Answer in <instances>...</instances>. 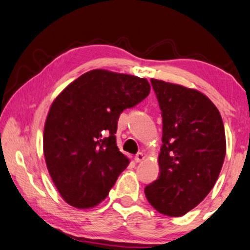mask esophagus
<instances>
[{"label": "esophagus", "instance_id": "esophagus-1", "mask_svg": "<svg viewBox=\"0 0 250 250\" xmlns=\"http://www.w3.org/2000/svg\"><path fill=\"white\" fill-rule=\"evenodd\" d=\"M144 159H146V155H144L142 152H139V153L135 155V159H134V160H135V162H142Z\"/></svg>", "mask_w": 250, "mask_h": 250}]
</instances>
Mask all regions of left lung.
Returning a JSON list of instances; mask_svg holds the SVG:
<instances>
[{
	"instance_id": "obj_1",
	"label": "left lung",
	"mask_w": 250,
	"mask_h": 250,
	"mask_svg": "<svg viewBox=\"0 0 250 250\" xmlns=\"http://www.w3.org/2000/svg\"><path fill=\"white\" fill-rule=\"evenodd\" d=\"M162 111L160 176L144 188L158 212L182 216L214 186L226 157V133L218 108L195 89L151 79Z\"/></svg>"
}]
</instances>
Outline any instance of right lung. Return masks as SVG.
Returning <instances> with one entry per match:
<instances>
[{
    "label": "right lung",
    "instance_id": "right-lung-1",
    "mask_svg": "<svg viewBox=\"0 0 250 250\" xmlns=\"http://www.w3.org/2000/svg\"><path fill=\"white\" fill-rule=\"evenodd\" d=\"M150 93L146 78L92 70L70 83L49 108L44 155L54 185L67 204L95 208L129 164L117 147L119 115Z\"/></svg>",
    "mask_w": 250,
    "mask_h": 250
}]
</instances>
